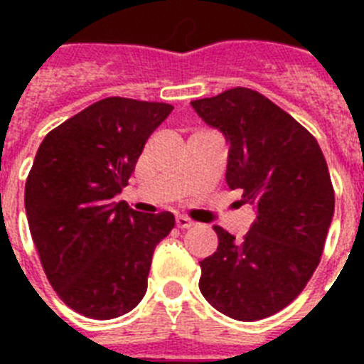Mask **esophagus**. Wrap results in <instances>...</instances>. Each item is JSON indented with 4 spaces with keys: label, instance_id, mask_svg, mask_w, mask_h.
Here are the masks:
<instances>
[{
    "label": "esophagus",
    "instance_id": "obj_1",
    "mask_svg": "<svg viewBox=\"0 0 364 364\" xmlns=\"http://www.w3.org/2000/svg\"><path fill=\"white\" fill-rule=\"evenodd\" d=\"M175 224H176V228H180V230H189L191 226H195V222H191L189 218H186V217H176Z\"/></svg>",
    "mask_w": 364,
    "mask_h": 364
}]
</instances>
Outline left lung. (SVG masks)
<instances>
[{
  "instance_id": "1",
  "label": "left lung",
  "mask_w": 364,
  "mask_h": 364,
  "mask_svg": "<svg viewBox=\"0 0 364 364\" xmlns=\"http://www.w3.org/2000/svg\"><path fill=\"white\" fill-rule=\"evenodd\" d=\"M191 107L224 134L228 186L257 215L242 240L213 228L218 247L200 260L198 288L231 319H264L288 306L319 264L336 205L326 160L295 118L252 89L235 87Z\"/></svg>"
}]
</instances>
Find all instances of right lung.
Returning <instances> with one entry per match:
<instances>
[{
  "instance_id": "add662e5",
  "label": "right lung",
  "mask_w": 364,
  "mask_h": 364,
  "mask_svg": "<svg viewBox=\"0 0 364 364\" xmlns=\"http://www.w3.org/2000/svg\"><path fill=\"white\" fill-rule=\"evenodd\" d=\"M173 105L100 100L43 138L25 184V211L41 266L74 311L107 321L147 290L154 247L175 226L114 202L147 138Z\"/></svg>"
}]
</instances>
